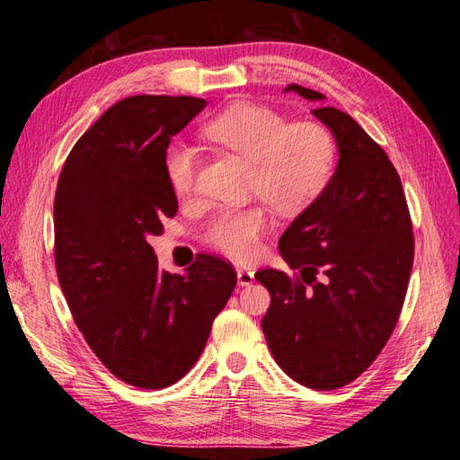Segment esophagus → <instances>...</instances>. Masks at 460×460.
<instances>
[{"label": "esophagus", "mask_w": 460, "mask_h": 460, "mask_svg": "<svg viewBox=\"0 0 460 460\" xmlns=\"http://www.w3.org/2000/svg\"><path fill=\"white\" fill-rule=\"evenodd\" d=\"M238 284L240 286H252L255 280V272L249 270V269H238Z\"/></svg>", "instance_id": "esophagus-1"}]
</instances>
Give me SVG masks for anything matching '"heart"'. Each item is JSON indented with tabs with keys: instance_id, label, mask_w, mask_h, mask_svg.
Segmentation results:
<instances>
[{
	"instance_id": "heart-1",
	"label": "heart",
	"mask_w": 460,
	"mask_h": 460,
	"mask_svg": "<svg viewBox=\"0 0 460 460\" xmlns=\"http://www.w3.org/2000/svg\"><path fill=\"white\" fill-rule=\"evenodd\" d=\"M208 140L252 161L249 191L282 215H299L314 205L330 186L338 164V146L324 124L289 122L276 109L238 102L203 124ZM164 174L178 196H190L198 184L199 153L186 142L164 149ZM269 226L261 205L222 208L203 228V240L225 255L249 261Z\"/></svg>"
}]
</instances>
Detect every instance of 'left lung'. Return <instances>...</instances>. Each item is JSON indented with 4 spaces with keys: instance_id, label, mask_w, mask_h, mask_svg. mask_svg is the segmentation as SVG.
Returning a JSON list of instances; mask_svg holds the SVG:
<instances>
[{
    "instance_id": "obj_1",
    "label": "left lung",
    "mask_w": 460,
    "mask_h": 460,
    "mask_svg": "<svg viewBox=\"0 0 460 460\" xmlns=\"http://www.w3.org/2000/svg\"><path fill=\"white\" fill-rule=\"evenodd\" d=\"M288 90L324 100L297 84ZM313 115L336 137V174L278 242L294 276L264 269L255 278L270 294L261 326L278 367L324 392L358 378L392 336L407 296L414 235L387 153L343 111L318 107Z\"/></svg>"
}]
</instances>
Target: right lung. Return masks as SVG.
<instances>
[{"label": "right lung", "instance_id": "right-lung-1", "mask_svg": "<svg viewBox=\"0 0 460 460\" xmlns=\"http://www.w3.org/2000/svg\"><path fill=\"white\" fill-rule=\"evenodd\" d=\"M205 105L120 100L80 136L55 191V270L75 324L111 374L140 389L190 372L238 282L226 259L205 253L186 276L163 272L147 243L178 211L164 149Z\"/></svg>", "mask_w": 460, "mask_h": 460}]
</instances>
